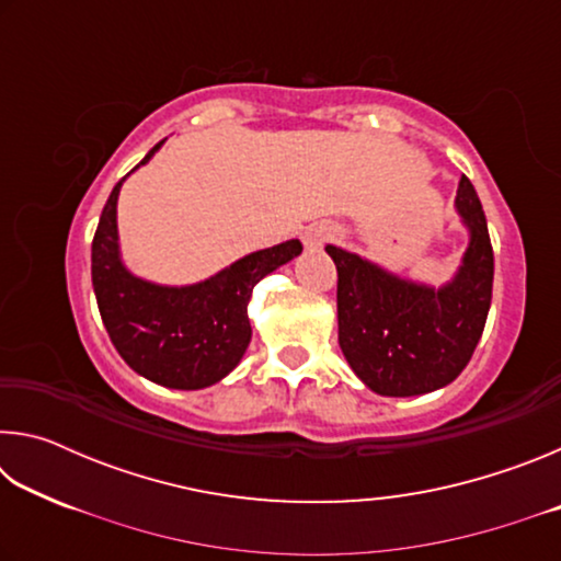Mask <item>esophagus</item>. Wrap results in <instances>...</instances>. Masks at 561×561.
I'll list each match as a JSON object with an SVG mask.
<instances>
[{
    "mask_svg": "<svg viewBox=\"0 0 561 561\" xmlns=\"http://www.w3.org/2000/svg\"><path fill=\"white\" fill-rule=\"evenodd\" d=\"M331 237H334V230L327 225H311L307 232H304V244L311 247V250H317V247H321L324 242H329Z\"/></svg>",
    "mask_w": 561,
    "mask_h": 561,
    "instance_id": "1",
    "label": "esophagus"
}]
</instances>
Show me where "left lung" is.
<instances>
[{
	"label": "left lung",
	"mask_w": 561,
	"mask_h": 561,
	"mask_svg": "<svg viewBox=\"0 0 561 561\" xmlns=\"http://www.w3.org/2000/svg\"><path fill=\"white\" fill-rule=\"evenodd\" d=\"M455 207L470 244L440 289L396 277L341 247L327 252L339 272V346L348 366L381 396L438 391L460 376L485 329L495 257L480 197L462 175Z\"/></svg>",
	"instance_id": "obj_1"
}]
</instances>
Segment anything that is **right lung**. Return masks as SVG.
I'll return each mask as SVG.
<instances>
[{
  "mask_svg": "<svg viewBox=\"0 0 561 561\" xmlns=\"http://www.w3.org/2000/svg\"><path fill=\"white\" fill-rule=\"evenodd\" d=\"M160 146L163 140L136 168L146 165ZM126 178L118 180L103 205L91 244V279L103 327L121 358L148 381L180 391L213 386L240 364L250 344L247 301L254 284L297 257L301 242L289 240L247 254L190 287H160L133 277L121 262L116 225V203Z\"/></svg>",
  "mask_w": 561,
  "mask_h": 561,
  "instance_id": "1",
  "label": "right lung"
}]
</instances>
